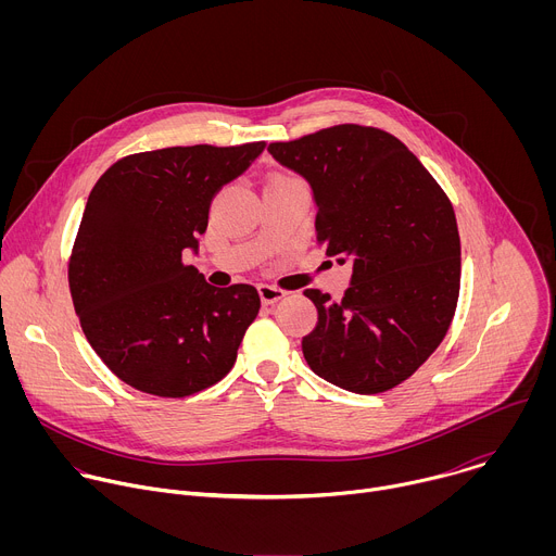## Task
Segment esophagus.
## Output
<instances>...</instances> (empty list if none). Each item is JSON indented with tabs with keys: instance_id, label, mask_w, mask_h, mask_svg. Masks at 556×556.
Masks as SVG:
<instances>
[{
	"instance_id": "1",
	"label": "esophagus",
	"mask_w": 556,
	"mask_h": 556,
	"mask_svg": "<svg viewBox=\"0 0 556 556\" xmlns=\"http://www.w3.org/2000/svg\"><path fill=\"white\" fill-rule=\"evenodd\" d=\"M257 290H260V299H262V303H266V305H273V303H277L279 299H283V296L288 294L286 290L275 288V286H268V283H262Z\"/></svg>"
}]
</instances>
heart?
Segmentation results:
<instances>
[{
	"mask_svg": "<svg viewBox=\"0 0 556 556\" xmlns=\"http://www.w3.org/2000/svg\"><path fill=\"white\" fill-rule=\"evenodd\" d=\"M273 180H281V178H273Z\"/></svg>",
	"mask_w": 556,
	"mask_h": 556,
	"instance_id": "heart-1",
	"label": "heart"
}]
</instances>
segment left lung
I'll return each mask as SVG.
<instances>
[{
    "label": "left lung",
    "mask_w": 556,
    "mask_h": 556,
    "mask_svg": "<svg viewBox=\"0 0 556 556\" xmlns=\"http://www.w3.org/2000/svg\"><path fill=\"white\" fill-rule=\"evenodd\" d=\"M268 151L309 185L316 242L352 264L341 301L303 292L319 312L301 341L309 369L354 393L401 384L442 343L457 305L459 232L446 193L376 127L337 125Z\"/></svg>",
    "instance_id": "left-lung-1"
}]
</instances>
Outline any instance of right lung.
<instances>
[{"mask_svg":"<svg viewBox=\"0 0 556 556\" xmlns=\"http://www.w3.org/2000/svg\"><path fill=\"white\" fill-rule=\"evenodd\" d=\"M266 142L167 147L114 163L94 185L70 257V292L92 350L138 391L185 399L222 380L260 312L249 283L215 288L198 253L217 191Z\"/></svg>","mask_w":556,"mask_h":556,"instance_id":"obj_1","label":"right lung"}]
</instances>
